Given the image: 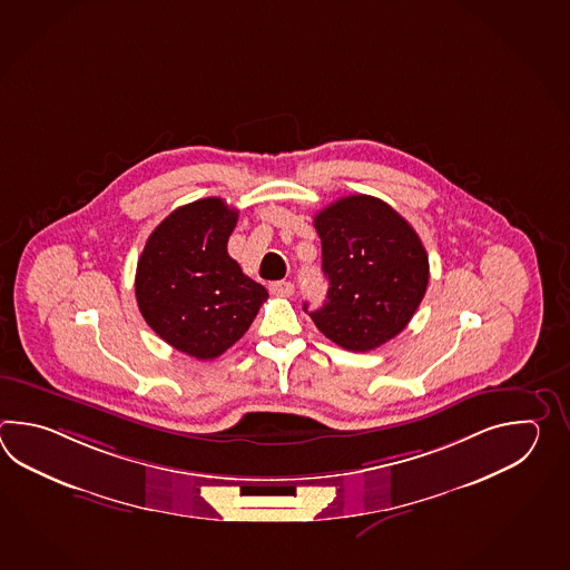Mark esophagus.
<instances>
[{
  "label": "esophagus",
  "instance_id": "esophagus-1",
  "mask_svg": "<svg viewBox=\"0 0 570 570\" xmlns=\"http://www.w3.org/2000/svg\"><path fill=\"white\" fill-rule=\"evenodd\" d=\"M268 291L273 295H279V297H289V295H293L295 287H293V283H289V281H275V283L268 285Z\"/></svg>",
  "mask_w": 570,
  "mask_h": 570
}]
</instances>
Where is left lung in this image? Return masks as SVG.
I'll use <instances>...</instances> for the list:
<instances>
[{
  "instance_id": "obj_1",
  "label": "left lung",
  "mask_w": 570,
  "mask_h": 570,
  "mask_svg": "<svg viewBox=\"0 0 570 570\" xmlns=\"http://www.w3.org/2000/svg\"><path fill=\"white\" fill-rule=\"evenodd\" d=\"M327 299L307 312L317 330L352 352H368L410 324L430 279L424 244L385 202L348 195L314 218Z\"/></svg>"
}]
</instances>
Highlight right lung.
Segmentation results:
<instances>
[{
	"label": "right lung",
	"instance_id": "1",
	"mask_svg": "<svg viewBox=\"0 0 570 570\" xmlns=\"http://www.w3.org/2000/svg\"><path fill=\"white\" fill-rule=\"evenodd\" d=\"M238 209L219 197L177 207L148 236L136 267L146 324L173 348L212 361L243 338L268 293L228 255Z\"/></svg>",
	"mask_w": 570,
	"mask_h": 570
}]
</instances>
